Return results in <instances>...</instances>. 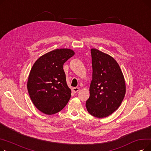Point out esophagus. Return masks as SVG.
Returning <instances> with one entry per match:
<instances>
[{
	"label": "esophagus",
	"instance_id": "1",
	"mask_svg": "<svg viewBox=\"0 0 151 151\" xmlns=\"http://www.w3.org/2000/svg\"><path fill=\"white\" fill-rule=\"evenodd\" d=\"M72 91H73V92L76 93L77 92H78L79 91H80V88H73L72 89Z\"/></svg>",
	"mask_w": 151,
	"mask_h": 151
}]
</instances>
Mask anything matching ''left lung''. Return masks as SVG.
<instances>
[{
	"label": "left lung",
	"mask_w": 151,
	"mask_h": 151,
	"mask_svg": "<svg viewBox=\"0 0 151 151\" xmlns=\"http://www.w3.org/2000/svg\"><path fill=\"white\" fill-rule=\"evenodd\" d=\"M91 51L92 80L86 106L90 114L104 118L121 105L126 91L125 81L119 65L113 57L96 48Z\"/></svg>",
	"instance_id": "8db88e82"
}]
</instances>
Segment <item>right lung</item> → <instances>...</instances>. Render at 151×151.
Masks as SVG:
<instances>
[{
  "mask_svg": "<svg viewBox=\"0 0 151 151\" xmlns=\"http://www.w3.org/2000/svg\"><path fill=\"white\" fill-rule=\"evenodd\" d=\"M75 55L70 49L52 50L40 57L32 67L27 80V90L35 106L45 114L57 113L71 97L63 65Z\"/></svg>",
  "mask_w": 151,
  "mask_h": 151,
  "instance_id": "obj_1",
  "label": "right lung"
}]
</instances>
